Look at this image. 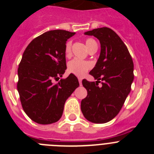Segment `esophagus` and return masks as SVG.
<instances>
[{
  "label": "esophagus",
  "instance_id": "1",
  "mask_svg": "<svg viewBox=\"0 0 154 154\" xmlns=\"http://www.w3.org/2000/svg\"><path fill=\"white\" fill-rule=\"evenodd\" d=\"M79 82L80 85H82V79H79Z\"/></svg>",
  "mask_w": 154,
  "mask_h": 154
}]
</instances>
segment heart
I'll use <instances>...</instances> for the list:
<instances>
[{
  "instance_id": "1",
  "label": "heart",
  "mask_w": 154,
  "mask_h": 154,
  "mask_svg": "<svg viewBox=\"0 0 154 154\" xmlns=\"http://www.w3.org/2000/svg\"><path fill=\"white\" fill-rule=\"evenodd\" d=\"M85 45L88 48L89 51H90L93 48L97 46V43L94 39L87 38L85 40ZM71 46H72L71 42H68L65 44V53L66 56H69L71 54ZM90 68L91 64L89 62L79 60V59H73L72 61H71L69 63V66H68L69 72L72 73V74L75 75L79 77H82L83 75H85V73L88 72V70Z\"/></svg>"
}]
</instances>
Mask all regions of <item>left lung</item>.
Listing matches in <instances>:
<instances>
[{
  "label": "left lung",
  "instance_id": "8db88e82",
  "mask_svg": "<svg viewBox=\"0 0 154 154\" xmlns=\"http://www.w3.org/2000/svg\"><path fill=\"white\" fill-rule=\"evenodd\" d=\"M84 34L99 39L101 51L89 72L97 81L82 80L87 96L82 100L81 110L87 120L105 123L119 113L130 92L133 62L126 45L112 29L104 27ZM100 79L103 81L101 87L97 86Z\"/></svg>",
  "mask_w": 154,
  "mask_h": 154
}]
</instances>
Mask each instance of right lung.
Wrapping results in <instances>:
<instances>
[{
    "label": "right lung",
    "instance_id": "obj_1",
    "mask_svg": "<svg viewBox=\"0 0 154 154\" xmlns=\"http://www.w3.org/2000/svg\"><path fill=\"white\" fill-rule=\"evenodd\" d=\"M75 32L65 30L47 31L31 42L19 64L17 91L23 109L39 124H51L60 119L64 105L79 80L71 73L61 79L66 67L65 47Z\"/></svg>",
    "mask_w": 154,
    "mask_h": 154
}]
</instances>
